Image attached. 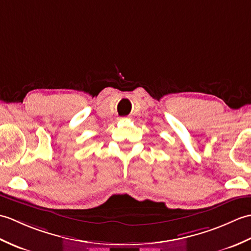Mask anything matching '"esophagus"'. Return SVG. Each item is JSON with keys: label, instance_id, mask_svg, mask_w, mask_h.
<instances>
[{"label": "esophagus", "instance_id": "1", "mask_svg": "<svg viewBox=\"0 0 251 251\" xmlns=\"http://www.w3.org/2000/svg\"><path fill=\"white\" fill-rule=\"evenodd\" d=\"M124 119H129V117H122V118H120V120H124Z\"/></svg>", "mask_w": 251, "mask_h": 251}]
</instances>
